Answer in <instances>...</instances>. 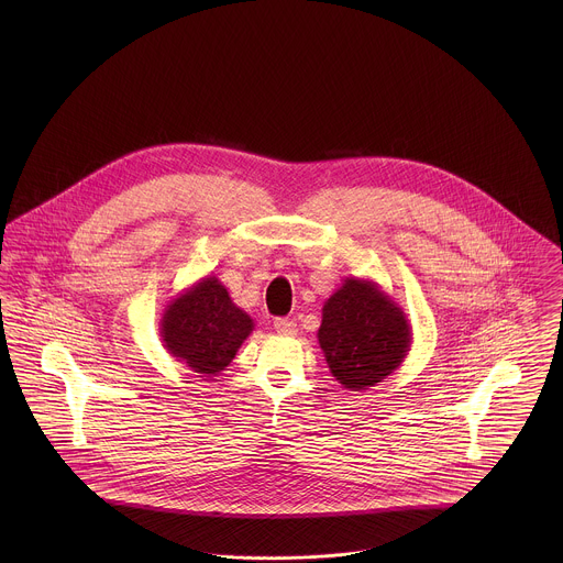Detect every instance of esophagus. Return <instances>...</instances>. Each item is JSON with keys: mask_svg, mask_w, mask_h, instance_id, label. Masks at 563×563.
Instances as JSON below:
<instances>
[{"mask_svg": "<svg viewBox=\"0 0 563 563\" xmlns=\"http://www.w3.org/2000/svg\"><path fill=\"white\" fill-rule=\"evenodd\" d=\"M273 327L282 335H295L297 333V322L292 321V319H275Z\"/></svg>", "mask_w": 563, "mask_h": 563, "instance_id": "esophagus-1", "label": "esophagus"}]
</instances>
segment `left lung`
I'll use <instances>...</instances> for the list:
<instances>
[{
	"instance_id": "8db88e82",
	"label": "left lung",
	"mask_w": 563,
	"mask_h": 563,
	"mask_svg": "<svg viewBox=\"0 0 563 563\" xmlns=\"http://www.w3.org/2000/svg\"><path fill=\"white\" fill-rule=\"evenodd\" d=\"M317 338L331 375L353 393L393 375L413 340L401 306L379 284L362 277H344L324 301Z\"/></svg>"
}]
</instances>
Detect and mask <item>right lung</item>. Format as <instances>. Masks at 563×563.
Listing matches in <instances>:
<instances>
[{"instance_id": "add662e5", "label": "right lung", "mask_w": 563, "mask_h": 563, "mask_svg": "<svg viewBox=\"0 0 563 563\" xmlns=\"http://www.w3.org/2000/svg\"><path fill=\"white\" fill-rule=\"evenodd\" d=\"M253 327L221 279L206 275L164 308L161 338L170 357L212 379L232 364Z\"/></svg>"}]
</instances>
